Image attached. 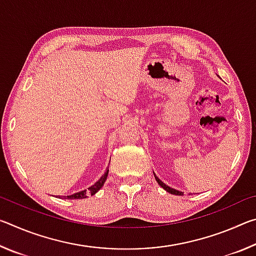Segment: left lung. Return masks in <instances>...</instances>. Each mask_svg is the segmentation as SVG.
<instances>
[{"instance_id":"1","label":"left lung","mask_w":256,"mask_h":256,"mask_svg":"<svg viewBox=\"0 0 256 256\" xmlns=\"http://www.w3.org/2000/svg\"><path fill=\"white\" fill-rule=\"evenodd\" d=\"M154 178H156V180H157V183L162 186V188L166 190V192H168V193H170V194H175V196H184L183 194V192H180V190H175V188H170V186L168 185H166L164 183V182H162L160 180L157 176H156V174H154Z\"/></svg>"}]
</instances>
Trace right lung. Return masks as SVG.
Instances as JSON below:
<instances>
[{"instance_id": "1", "label": "right lung", "mask_w": 256, "mask_h": 256, "mask_svg": "<svg viewBox=\"0 0 256 256\" xmlns=\"http://www.w3.org/2000/svg\"><path fill=\"white\" fill-rule=\"evenodd\" d=\"M108 168L106 170V172H105V174H104L100 178H99L96 183H94V185H92L90 186V188H88V190H80V192H76V193H74V194H71V196H58V198H73V200H76V198H86V196H94V194H96L99 190H100L102 188V185L105 184V180H107V175H108Z\"/></svg>"}]
</instances>
